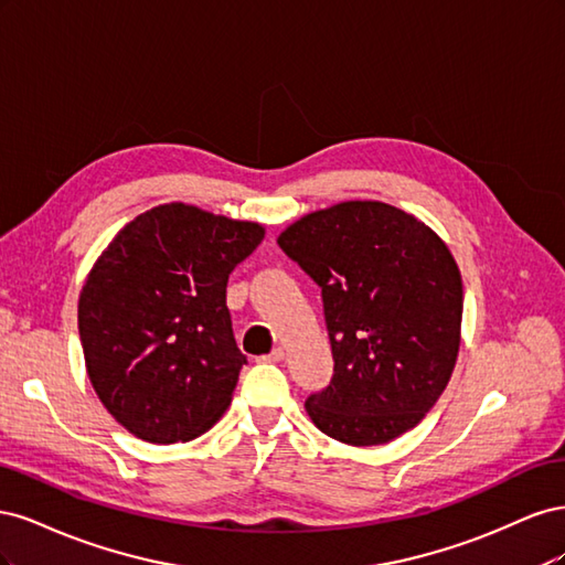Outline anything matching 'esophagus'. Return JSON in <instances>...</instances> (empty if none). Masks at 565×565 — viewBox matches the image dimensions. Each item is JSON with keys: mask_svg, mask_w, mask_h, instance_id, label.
I'll return each instance as SVG.
<instances>
[{"mask_svg": "<svg viewBox=\"0 0 565 565\" xmlns=\"http://www.w3.org/2000/svg\"><path fill=\"white\" fill-rule=\"evenodd\" d=\"M282 358H285V349H273L266 358H264V361H268V363H280L282 361Z\"/></svg>", "mask_w": 565, "mask_h": 565, "instance_id": "34e87169", "label": "esophagus"}]
</instances>
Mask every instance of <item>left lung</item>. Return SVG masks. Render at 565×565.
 Segmentation results:
<instances>
[{"label": "left lung", "mask_w": 565, "mask_h": 565, "mask_svg": "<svg viewBox=\"0 0 565 565\" xmlns=\"http://www.w3.org/2000/svg\"><path fill=\"white\" fill-rule=\"evenodd\" d=\"M278 245L322 287L330 386L306 401L322 434L384 446L446 391L461 341V273L443 237L380 200H349L289 224Z\"/></svg>", "instance_id": "left-lung-1"}]
</instances>
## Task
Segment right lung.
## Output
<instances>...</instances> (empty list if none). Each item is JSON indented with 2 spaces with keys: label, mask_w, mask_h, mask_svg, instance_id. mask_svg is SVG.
I'll return each mask as SVG.
<instances>
[{
  "label": "right lung",
  "mask_w": 565,
  "mask_h": 565,
  "mask_svg": "<svg viewBox=\"0 0 565 565\" xmlns=\"http://www.w3.org/2000/svg\"><path fill=\"white\" fill-rule=\"evenodd\" d=\"M264 235L256 221L167 202L134 216L94 262L77 301L84 367L136 438L185 443L226 413L247 363L226 285Z\"/></svg>",
  "instance_id": "1"
}]
</instances>
